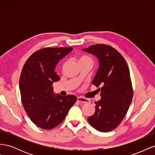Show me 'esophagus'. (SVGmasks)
Returning <instances> with one entry per match:
<instances>
[{"label": "esophagus", "mask_w": 155, "mask_h": 155, "mask_svg": "<svg viewBox=\"0 0 155 155\" xmlns=\"http://www.w3.org/2000/svg\"><path fill=\"white\" fill-rule=\"evenodd\" d=\"M78 101L79 103H83V104H88L90 102V100L87 98H85L81 96H79L78 97Z\"/></svg>", "instance_id": "obj_1"}]
</instances>
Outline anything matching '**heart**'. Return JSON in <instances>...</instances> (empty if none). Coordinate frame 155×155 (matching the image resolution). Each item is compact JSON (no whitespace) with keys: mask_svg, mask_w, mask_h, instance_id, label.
<instances>
[{"mask_svg":"<svg viewBox=\"0 0 155 155\" xmlns=\"http://www.w3.org/2000/svg\"><path fill=\"white\" fill-rule=\"evenodd\" d=\"M78 62H79V63H87V62L92 63V59L88 55H82L79 57Z\"/></svg>","mask_w":155,"mask_h":155,"instance_id":"heart-1","label":"heart"}]
</instances>
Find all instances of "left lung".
<instances>
[{"label":"left lung","mask_w":155,"mask_h":155,"mask_svg":"<svg viewBox=\"0 0 155 155\" xmlns=\"http://www.w3.org/2000/svg\"><path fill=\"white\" fill-rule=\"evenodd\" d=\"M82 50L98 59L99 68L92 84L102 87L101 99L95 102L94 114L87 120L96 130L109 132L123 120L132 101L133 91L128 65L119 51L109 45H92Z\"/></svg>","instance_id":"8db88e82"}]
</instances>
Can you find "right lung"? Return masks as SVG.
Returning a JSON list of instances; mask_svg holds the SVG:
<instances>
[{
	"label": "right lung",
	"instance_id": "add662e5",
	"mask_svg": "<svg viewBox=\"0 0 155 155\" xmlns=\"http://www.w3.org/2000/svg\"><path fill=\"white\" fill-rule=\"evenodd\" d=\"M72 50L70 47L41 49L23 67L19 80L22 103L32 122L40 128L48 130L59 125L77 100L74 95L55 94L52 87L60 79L56 65Z\"/></svg>",
	"mask_w": 155,
	"mask_h": 155
}]
</instances>
